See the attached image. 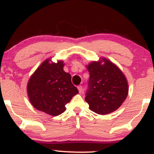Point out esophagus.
I'll list each match as a JSON object with an SVG mask.
<instances>
[{
	"instance_id": "obj_1",
	"label": "esophagus",
	"mask_w": 154,
	"mask_h": 154,
	"mask_svg": "<svg viewBox=\"0 0 154 154\" xmlns=\"http://www.w3.org/2000/svg\"><path fill=\"white\" fill-rule=\"evenodd\" d=\"M77 88H78V91H79V93H81L83 91V88H82V85H79L78 87H77Z\"/></svg>"
}]
</instances>
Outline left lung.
I'll return each instance as SVG.
<instances>
[{
	"label": "left lung",
	"instance_id": "obj_1",
	"mask_svg": "<svg viewBox=\"0 0 154 154\" xmlns=\"http://www.w3.org/2000/svg\"><path fill=\"white\" fill-rule=\"evenodd\" d=\"M93 61L87 66L90 73L85 100L89 109L98 114H109L119 108L128 94L126 77L116 65L109 60Z\"/></svg>",
	"mask_w": 154,
	"mask_h": 154
}]
</instances>
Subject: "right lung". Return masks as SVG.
<instances>
[{"label":"right lung","mask_w":154,"mask_h":154,"mask_svg":"<svg viewBox=\"0 0 154 154\" xmlns=\"http://www.w3.org/2000/svg\"><path fill=\"white\" fill-rule=\"evenodd\" d=\"M42 63L32 75L27 93L32 105L39 111L58 116L66 110V103L79 93L72 83L71 75L63 71V61Z\"/></svg>","instance_id":"1"}]
</instances>
